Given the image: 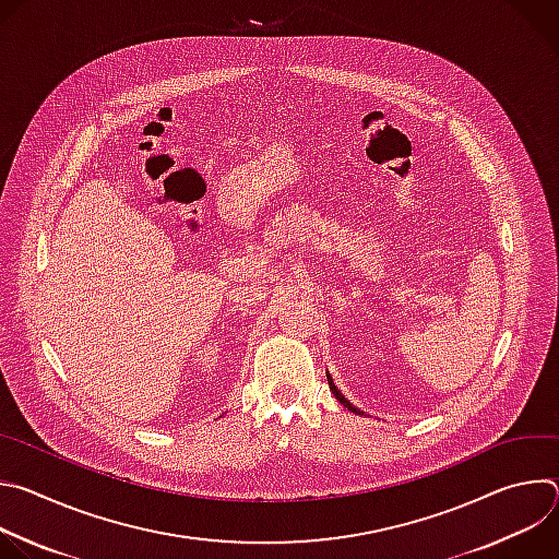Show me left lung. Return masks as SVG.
I'll use <instances>...</instances> for the list:
<instances>
[{
  "instance_id": "1",
  "label": "left lung",
  "mask_w": 559,
  "mask_h": 559,
  "mask_svg": "<svg viewBox=\"0 0 559 559\" xmlns=\"http://www.w3.org/2000/svg\"><path fill=\"white\" fill-rule=\"evenodd\" d=\"M328 382H330V389H332V393L336 395V401H341V405H343V407H347L352 414H358V416H360V412H358V409H356V407H354V405L347 401V397H345V395H343V393L336 389V384H334V380H332L330 376H328Z\"/></svg>"
}]
</instances>
